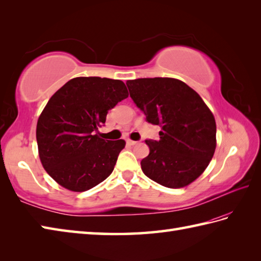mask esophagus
<instances>
[{
  "label": "esophagus",
  "instance_id": "esophagus-1",
  "mask_svg": "<svg viewBox=\"0 0 261 261\" xmlns=\"http://www.w3.org/2000/svg\"><path fill=\"white\" fill-rule=\"evenodd\" d=\"M126 143L128 144V145H135V144H136L137 142H136V141H132V140H127Z\"/></svg>",
  "mask_w": 261,
  "mask_h": 261
}]
</instances>
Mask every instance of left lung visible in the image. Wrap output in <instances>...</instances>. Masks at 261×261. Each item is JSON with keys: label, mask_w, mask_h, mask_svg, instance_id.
<instances>
[{"label": "left lung", "mask_w": 261, "mask_h": 261, "mask_svg": "<svg viewBox=\"0 0 261 261\" xmlns=\"http://www.w3.org/2000/svg\"><path fill=\"white\" fill-rule=\"evenodd\" d=\"M129 95L146 120L159 125L158 141L146 140L149 154L141 162L147 177L178 189L198 178L217 146L213 114L198 92L174 78L127 80Z\"/></svg>", "instance_id": "1"}]
</instances>
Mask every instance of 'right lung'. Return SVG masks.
<instances>
[{
	"label": "right lung",
	"instance_id": "obj_1",
	"mask_svg": "<svg viewBox=\"0 0 261 261\" xmlns=\"http://www.w3.org/2000/svg\"><path fill=\"white\" fill-rule=\"evenodd\" d=\"M127 97L121 80L78 77L50 98L38 119L37 142L44 170L61 187L84 192L112 174L125 141L103 140L98 127Z\"/></svg>",
	"mask_w": 261,
	"mask_h": 261
}]
</instances>
